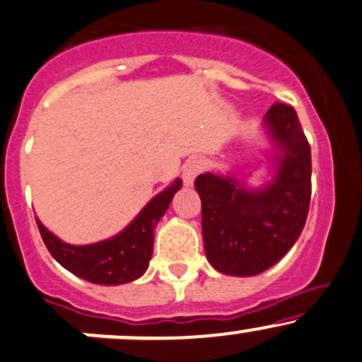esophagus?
Wrapping results in <instances>:
<instances>
[{
	"label": "esophagus",
	"instance_id": "1",
	"mask_svg": "<svg viewBox=\"0 0 362 362\" xmlns=\"http://www.w3.org/2000/svg\"><path fill=\"white\" fill-rule=\"evenodd\" d=\"M202 168H204V163L197 160V158H194V160H189L185 163L184 170H182V178H184V184L187 185V187L194 184V178L202 172Z\"/></svg>",
	"mask_w": 362,
	"mask_h": 362
}]
</instances>
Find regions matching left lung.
Listing matches in <instances>:
<instances>
[{
  "instance_id": "8db88e82",
  "label": "left lung",
  "mask_w": 362,
  "mask_h": 362,
  "mask_svg": "<svg viewBox=\"0 0 362 362\" xmlns=\"http://www.w3.org/2000/svg\"><path fill=\"white\" fill-rule=\"evenodd\" d=\"M276 153L273 180L247 189L232 175L202 173V239L208 261L223 275L254 276L276 264L299 239L311 201V148L296 110L275 103L264 117Z\"/></svg>"
}]
</instances>
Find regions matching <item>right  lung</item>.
Wrapping results in <instances>:
<instances>
[{
  "label": "right lung",
  "mask_w": 362,
  "mask_h": 362,
  "mask_svg": "<svg viewBox=\"0 0 362 362\" xmlns=\"http://www.w3.org/2000/svg\"><path fill=\"white\" fill-rule=\"evenodd\" d=\"M182 180L154 196L125 230L108 240L71 245L59 240L35 218L47 251L63 268L78 278L99 285H122L137 280L148 269L153 256L154 226L168 209Z\"/></svg>",
  "instance_id": "obj_1"
}]
</instances>
